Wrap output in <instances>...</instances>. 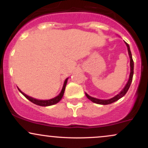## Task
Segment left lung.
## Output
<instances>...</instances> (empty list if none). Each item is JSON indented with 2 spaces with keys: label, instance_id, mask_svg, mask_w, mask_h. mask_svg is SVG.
Segmentation results:
<instances>
[{
  "label": "left lung",
  "instance_id": "obj_1",
  "mask_svg": "<svg viewBox=\"0 0 148 148\" xmlns=\"http://www.w3.org/2000/svg\"><path fill=\"white\" fill-rule=\"evenodd\" d=\"M126 44L127 47V50H128V53L129 56H130V78H129L128 81H127V84H126V86H125V88L122 90V91L120 92L119 94L117 95L116 96L113 97V98L109 99H97V98L95 97H92L90 95H88L87 93H86V95L88 97V99H89L90 101H92V102L98 103V104H103V105H107V104H110V103H112L115 101H118V99H120V98H122L124 95H125V94L127 93V92L128 91L129 88L130 87V85L132 84V79H133V75H134V61L133 59H132V53H131L130 51V46L127 43L125 42Z\"/></svg>",
  "mask_w": 148,
  "mask_h": 148
}]
</instances>
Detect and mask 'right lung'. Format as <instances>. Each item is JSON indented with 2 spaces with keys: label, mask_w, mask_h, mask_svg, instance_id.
Segmentation results:
<instances>
[{
  "label": "right lung",
  "mask_w": 148,
  "mask_h": 148,
  "mask_svg": "<svg viewBox=\"0 0 148 148\" xmlns=\"http://www.w3.org/2000/svg\"><path fill=\"white\" fill-rule=\"evenodd\" d=\"M67 79H68V78H67V79H66L65 81H64L63 87H62V90H61L60 94H59L57 97H56L53 98V99H48V100H40V99H35V98L31 97L26 95L25 93H23V92L21 91V90H20L19 88H18V90H19L20 92H21V94L25 97V98H27V99L29 100V101H31V102H33V103H35V104L38 105V106H51V105L56 104V103L59 102V101H60V99H62V96H63L64 92V90H65L66 85H67Z\"/></svg>",
  "instance_id": "1"
}]
</instances>
